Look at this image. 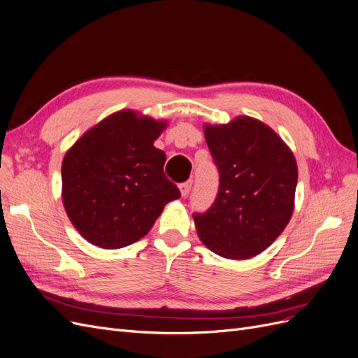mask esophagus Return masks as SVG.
I'll return each instance as SVG.
<instances>
[{"label": "esophagus", "mask_w": 358, "mask_h": 358, "mask_svg": "<svg viewBox=\"0 0 358 358\" xmlns=\"http://www.w3.org/2000/svg\"><path fill=\"white\" fill-rule=\"evenodd\" d=\"M191 188H192V180H188V182H183V183H180V185H179L180 196H182V197H187L188 194H189V191H191Z\"/></svg>", "instance_id": "obj_1"}]
</instances>
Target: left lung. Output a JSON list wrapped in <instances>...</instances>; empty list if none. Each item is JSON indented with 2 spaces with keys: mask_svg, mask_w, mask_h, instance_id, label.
I'll return each mask as SVG.
<instances>
[{
  "mask_svg": "<svg viewBox=\"0 0 358 358\" xmlns=\"http://www.w3.org/2000/svg\"><path fill=\"white\" fill-rule=\"evenodd\" d=\"M204 138L220 170L212 208L194 215L200 241L229 259H248L285 230L297 187L292 150L272 128L251 116L204 124Z\"/></svg>",
  "mask_w": 358,
  "mask_h": 358,
  "instance_id": "obj_1",
  "label": "left lung"
}]
</instances>
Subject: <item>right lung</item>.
I'll return each mask as SVG.
<instances>
[{
	"label": "right lung",
	"instance_id": "1",
	"mask_svg": "<svg viewBox=\"0 0 358 358\" xmlns=\"http://www.w3.org/2000/svg\"><path fill=\"white\" fill-rule=\"evenodd\" d=\"M167 121L131 109L91 127L62 159V204L85 241L117 249L145 237L164 206L180 197L154 146Z\"/></svg>",
	"mask_w": 358,
	"mask_h": 358
}]
</instances>
